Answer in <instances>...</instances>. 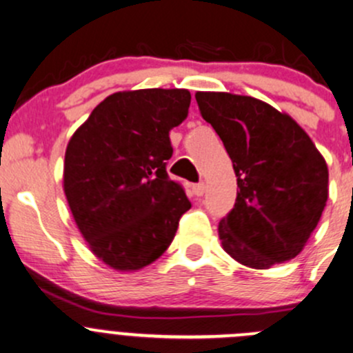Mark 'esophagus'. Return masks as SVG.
Returning a JSON list of instances; mask_svg holds the SVG:
<instances>
[{"label": "esophagus", "instance_id": "1", "mask_svg": "<svg viewBox=\"0 0 353 353\" xmlns=\"http://www.w3.org/2000/svg\"><path fill=\"white\" fill-rule=\"evenodd\" d=\"M192 190H193V193H195L196 196H202L203 193H205V183H196V185H193Z\"/></svg>", "mask_w": 353, "mask_h": 353}]
</instances>
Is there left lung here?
<instances>
[{
	"label": "left lung",
	"instance_id": "1",
	"mask_svg": "<svg viewBox=\"0 0 353 353\" xmlns=\"http://www.w3.org/2000/svg\"><path fill=\"white\" fill-rule=\"evenodd\" d=\"M195 99L237 176L236 205L219 223L222 249L252 269L296 257L327 205L325 158L293 117L268 102L230 92Z\"/></svg>",
	"mask_w": 353,
	"mask_h": 353
}]
</instances>
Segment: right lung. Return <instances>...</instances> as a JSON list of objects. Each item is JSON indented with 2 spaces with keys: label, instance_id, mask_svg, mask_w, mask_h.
I'll list each match as a JSON object with an SVG mask.
<instances>
[{
  "label": "right lung",
  "instance_id": "add662e5",
  "mask_svg": "<svg viewBox=\"0 0 353 353\" xmlns=\"http://www.w3.org/2000/svg\"><path fill=\"white\" fill-rule=\"evenodd\" d=\"M187 89L114 92L72 134L63 192L74 221L97 259L116 271H138L172 244L192 207L170 180V131L190 108Z\"/></svg>",
  "mask_w": 353,
  "mask_h": 353
}]
</instances>
